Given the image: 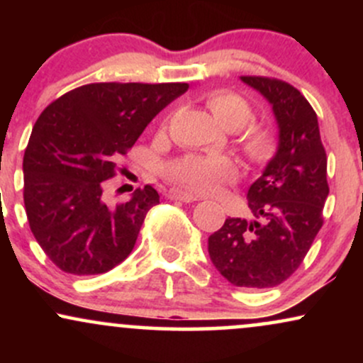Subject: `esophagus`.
Returning <instances> with one entry per match:
<instances>
[{"label": "esophagus", "instance_id": "obj_1", "mask_svg": "<svg viewBox=\"0 0 363 363\" xmlns=\"http://www.w3.org/2000/svg\"><path fill=\"white\" fill-rule=\"evenodd\" d=\"M170 198L179 199V201H182V203L199 201L198 196L193 194V193H189V191H182V189H172V191H170Z\"/></svg>", "mask_w": 363, "mask_h": 363}]
</instances>
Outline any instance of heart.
<instances>
[{
	"label": "heart",
	"instance_id": "b5f03b06",
	"mask_svg": "<svg viewBox=\"0 0 363 363\" xmlns=\"http://www.w3.org/2000/svg\"><path fill=\"white\" fill-rule=\"evenodd\" d=\"M208 107L227 129H242L254 118L251 104L234 91H215L208 97ZM242 147L252 160H264L273 148L272 135L262 128L245 129ZM235 174V164L227 157H186L170 167L177 182L199 193H213Z\"/></svg>",
	"mask_w": 363,
	"mask_h": 363
}]
</instances>
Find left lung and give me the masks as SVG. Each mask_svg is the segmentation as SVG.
<instances>
[{
  "label": "left lung",
  "mask_w": 363,
  "mask_h": 363,
  "mask_svg": "<svg viewBox=\"0 0 363 363\" xmlns=\"http://www.w3.org/2000/svg\"><path fill=\"white\" fill-rule=\"evenodd\" d=\"M240 80L272 106L278 147L247 191L252 220H225L208 237V252L232 285L269 289L294 274L323 227L328 157L318 116L301 91L274 78Z\"/></svg>",
  "instance_id": "8db88e82"
}]
</instances>
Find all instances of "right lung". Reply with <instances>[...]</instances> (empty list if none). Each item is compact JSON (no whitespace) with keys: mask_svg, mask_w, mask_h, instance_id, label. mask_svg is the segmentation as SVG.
Listing matches in <instances>:
<instances>
[{"mask_svg":"<svg viewBox=\"0 0 363 363\" xmlns=\"http://www.w3.org/2000/svg\"><path fill=\"white\" fill-rule=\"evenodd\" d=\"M187 83H90L49 104L23 155V203L43 251L65 273L101 274L129 256L148 210L152 186L112 206L104 181L116 160Z\"/></svg>","mask_w":363,"mask_h":363,"instance_id":"add662e5","label":"right lung"}]
</instances>
